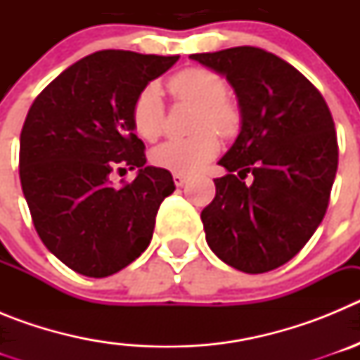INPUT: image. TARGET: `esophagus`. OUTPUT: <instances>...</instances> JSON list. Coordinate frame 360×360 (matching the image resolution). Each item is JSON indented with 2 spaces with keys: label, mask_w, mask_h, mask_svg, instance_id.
Wrapping results in <instances>:
<instances>
[{
  "label": "esophagus",
  "mask_w": 360,
  "mask_h": 360,
  "mask_svg": "<svg viewBox=\"0 0 360 360\" xmlns=\"http://www.w3.org/2000/svg\"><path fill=\"white\" fill-rule=\"evenodd\" d=\"M173 182H174V186H176V187H182L184 184L187 182V176H184V174L174 173V174H173Z\"/></svg>",
  "instance_id": "esophagus-1"
}]
</instances>
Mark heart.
I'll list each match as a JSON object with an SVG mask.
<instances>
[{
  "instance_id": "obj_1",
  "label": "heart",
  "mask_w": 360,
  "mask_h": 360,
  "mask_svg": "<svg viewBox=\"0 0 360 360\" xmlns=\"http://www.w3.org/2000/svg\"><path fill=\"white\" fill-rule=\"evenodd\" d=\"M171 95L176 101L198 106L195 129L198 133L187 139H173L151 151V162L160 169L178 174H193L207 165L219 151L221 136L236 133L240 113L225 95L227 82L221 75L205 68H186L167 81ZM133 128L144 141L155 142L164 133L165 106L157 84H148L136 95L131 110ZM214 129V132L212 129Z\"/></svg>"
}]
</instances>
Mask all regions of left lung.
Wrapping results in <instances>:
<instances>
[{
    "mask_svg": "<svg viewBox=\"0 0 360 360\" xmlns=\"http://www.w3.org/2000/svg\"><path fill=\"white\" fill-rule=\"evenodd\" d=\"M189 57L225 75L241 111L240 135L218 162L227 174L202 211L205 240L227 265L263 274L290 262L328 209L339 162L332 113L274 53L236 46Z\"/></svg>",
    "mask_w": 360,
    "mask_h": 360,
    "instance_id": "left-lung-1",
    "label": "left lung"
}]
</instances>
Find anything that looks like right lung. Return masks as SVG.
Returning a JSON list of instances; mask_svg holds the SVG:
<instances>
[{"label": "right lung", "instance_id": "add662e5", "mask_svg": "<svg viewBox=\"0 0 360 360\" xmlns=\"http://www.w3.org/2000/svg\"><path fill=\"white\" fill-rule=\"evenodd\" d=\"M178 56L101 50L68 66L32 103L19 139V178L44 247L88 278H106L148 249L158 207L174 191L146 165L135 135L136 95ZM139 167L113 186V170Z\"/></svg>", "mask_w": 360, "mask_h": 360}]
</instances>
